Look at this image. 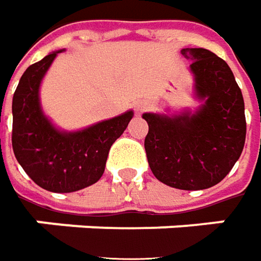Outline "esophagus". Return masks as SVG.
I'll return each instance as SVG.
<instances>
[{"label": "esophagus", "instance_id": "esophagus-1", "mask_svg": "<svg viewBox=\"0 0 261 261\" xmlns=\"http://www.w3.org/2000/svg\"><path fill=\"white\" fill-rule=\"evenodd\" d=\"M148 108H149V103L145 102V100H143V102L136 103V110H138L139 113H141V112H143L145 109H148Z\"/></svg>", "mask_w": 261, "mask_h": 261}]
</instances>
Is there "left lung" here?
<instances>
[{
    "mask_svg": "<svg viewBox=\"0 0 261 261\" xmlns=\"http://www.w3.org/2000/svg\"><path fill=\"white\" fill-rule=\"evenodd\" d=\"M195 96L194 113H143L148 122L145 151L153 175L172 188L195 191L223 181L240 158L246 142L243 94L231 69L205 48H182Z\"/></svg>",
    "mask_w": 261,
    "mask_h": 261,
    "instance_id": "8db88e82",
    "label": "left lung"
}]
</instances>
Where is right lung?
<instances>
[{"label":"right lung","mask_w":261,"mask_h":261,"mask_svg":"<svg viewBox=\"0 0 261 261\" xmlns=\"http://www.w3.org/2000/svg\"><path fill=\"white\" fill-rule=\"evenodd\" d=\"M60 51L31 64L12 97V151L34 182L51 192H73L97 182L110 146L134 116L129 110L77 132L59 130L40 106V85Z\"/></svg>","instance_id":"1"}]
</instances>
